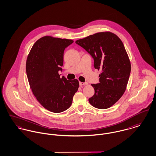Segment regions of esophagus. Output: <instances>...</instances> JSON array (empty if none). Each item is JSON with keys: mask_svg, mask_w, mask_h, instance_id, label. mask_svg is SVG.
<instances>
[{"mask_svg": "<svg viewBox=\"0 0 156 156\" xmlns=\"http://www.w3.org/2000/svg\"><path fill=\"white\" fill-rule=\"evenodd\" d=\"M79 85H80V86H86V85H88V83H87V82H79Z\"/></svg>", "mask_w": 156, "mask_h": 156, "instance_id": "1", "label": "esophagus"}]
</instances>
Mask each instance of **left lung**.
Returning a JSON list of instances; mask_svg holds the SVG:
<instances>
[{
  "label": "left lung",
  "mask_w": 156,
  "mask_h": 156,
  "mask_svg": "<svg viewBox=\"0 0 156 156\" xmlns=\"http://www.w3.org/2000/svg\"><path fill=\"white\" fill-rule=\"evenodd\" d=\"M76 43L94 58L95 69L102 70L99 83L91 85L95 94L89 99V103L99 109L110 108L126 90L131 70L123 43L110 31L97 33Z\"/></svg>",
  "instance_id": "8db88e82"
}]
</instances>
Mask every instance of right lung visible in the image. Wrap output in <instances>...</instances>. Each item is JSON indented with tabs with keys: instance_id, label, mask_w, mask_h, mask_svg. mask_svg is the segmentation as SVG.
Listing matches in <instances>:
<instances>
[{
	"instance_id": "right-lung-1",
	"label": "right lung",
	"mask_w": 156,
	"mask_h": 156,
	"mask_svg": "<svg viewBox=\"0 0 156 156\" xmlns=\"http://www.w3.org/2000/svg\"><path fill=\"white\" fill-rule=\"evenodd\" d=\"M73 41L46 36L33 44L26 61V73L31 90L46 110L61 113L67 110L77 91V79L60 77L64 51Z\"/></svg>"
}]
</instances>
